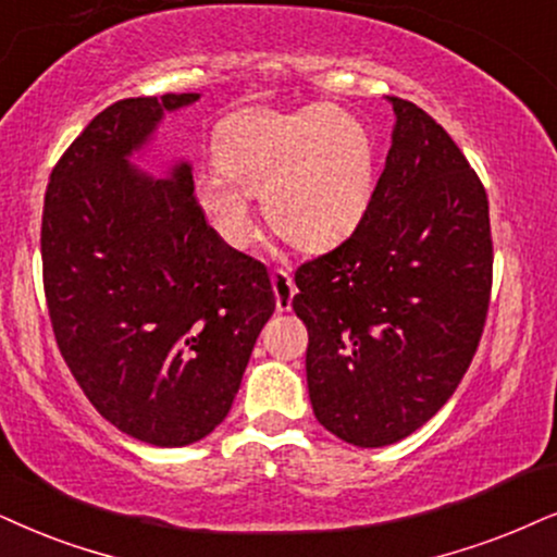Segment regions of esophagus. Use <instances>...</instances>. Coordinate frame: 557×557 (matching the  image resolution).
I'll use <instances>...</instances> for the list:
<instances>
[{
    "instance_id": "esophagus-1",
    "label": "esophagus",
    "mask_w": 557,
    "mask_h": 557,
    "mask_svg": "<svg viewBox=\"0 0 557 557\" xmlns=\"http://www.w3.org/2000/svg\"><path fill=\"white\" fill-rule=\"evenodd\" d=\"M272 290H274V302H277V311L285 313L293 308V295H295V283L287 270H274L272 272Z\"/></svg>"
}]
</instances>
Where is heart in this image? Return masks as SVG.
<instances>
[{
	"instance_id": "heart-1",
	"label": "heart",
	"mask_w": 557,
	"mask_h": 557,
	"mask_svg": "<svg viewBox=\"0 0 557 557\" xmlns=\"http://www.w3.org/2000/svg\"><path fill=\"white\" fill-rule=\"evenodd\" d=\"M215 164L197 177V202L218 234L242 246L255 231L251 195L285 242L323 251L368 215L377 187V144L347 110L246 108L215 133Z\"/></svg>"
}]
</instances>
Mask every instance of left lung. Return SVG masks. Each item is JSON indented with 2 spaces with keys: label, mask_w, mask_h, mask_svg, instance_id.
Instances as JSON below:
<instances>
[{
  "label": "left lung",
  "mask_w": 557,
  "mask_h": 557,
  "mask_svg": "<svg viewBox=\"0 0 557 557\" xmlns=\"http://www.w3.org/2000/svg\"><path fill=\"white\" fill-rule=\"evenodd\" d=\"M393 144L368 215L295 272L315 419L355 447H385L447 404L491 300L488 197L447 131L388 97Z\"/></svg>",
  "instance_id": "8db88e82"
}]
</instances>
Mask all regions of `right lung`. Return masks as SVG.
Instances as JSON below:
<instances>
[{
    "mask_svg": "<svg viewBox=\"0 0 557 557\" xmlns=\"http://www.w3.org/2000/svg\"><path fill=\"white\" fill-rule=\"evenodd\" d=\"M197 91L102 110L53 166L44 287L55 344L91 406L153 447H185L228 417L274 311L267 267L231 249L197 206L193 166L133 164Z\"/></svg>",
    "mask_w": 557,
    "mask_h": 557,
    "instance_id": "obj_1",
    "label": "right lung"
}]
</instances>
